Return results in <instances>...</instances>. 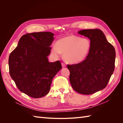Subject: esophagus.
<instances>
[{
    "mask_svg": "<svg viewBox=\"0 0 123 123\" xmlns=\"http://www.w3.org/2000/svg\"><path fill=\"white\" fill-rule=\"evenodd\" d=\"M62 67H65L66 66V64L64 62H62Z\"/></svg>",
    "mask_w": 123,
    "mask_h": 123,
    "instance_id": "esophagus-1",
    "label": "esophagus"
}]
</instances>
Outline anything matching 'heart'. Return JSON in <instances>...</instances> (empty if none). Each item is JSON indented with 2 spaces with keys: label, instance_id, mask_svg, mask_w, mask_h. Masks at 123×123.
<instances>
[{
  "label": "heart",
  "instance_id": "obj_1",
  "mask_svg": "<svg viewBox=\"0 0 123 123\" xmlns=\"http://www.w3.org/2000/svg\"><path fill=\"white\" fill-rule=\"evenodd\" d=\"M90 40L86 38L71 35L59 39L52 46V53L58 57L64 53L65 60L70 64H77L86 58L90 50Z\"/></svg>",
  "mask_w": 123,
  "mask_h": 123
}]
</instances>
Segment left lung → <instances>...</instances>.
I'll return each mask as SVG.
<instances>
[{
  "label": "left lung",
  "mask_w": 123,
  "mask_h": 123,
  "mask_svg": "<svg viewBox=\"0 0 123 123\" xmlns=\"http://www.w3.org/2000/svg\"><path fill=\"white\" fill-rule=\"evenodd\" d=\"M90 40L91 47L85 60L75 65H68L70 82L75 91L91 94L105 88L113 73L115 51L99 29L78 32Z\"/></svg>",
  "instance_id": "8db88e82"
}]
</instances>
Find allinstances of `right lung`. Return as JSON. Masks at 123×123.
Here are the masks:
<instances>
[{"label":"right lung","instance_id":"obj_1","mask_svg":"<svg viewBox=\"0 0 123 123\" xmlns=\"http://www.w3.org/2000/svg\"><path fill=\"white\" fill-rule=\"evenodd\" d=\"M54 34L27 33L21 37L9 58V72L18 89L33 98L49 93L52 81L62 69L61 62L48 61Z\"/></svg>","mask_w":123,"mask_h":123}]
</instances>
